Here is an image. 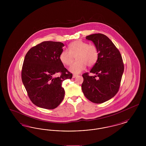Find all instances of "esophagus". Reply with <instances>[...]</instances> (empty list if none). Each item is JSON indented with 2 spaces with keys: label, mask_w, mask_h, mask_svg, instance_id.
I'll return each instance as SVG.
<instances>
[{
  "label": "esophagus",
  "mask_w": 146,
  "mask_h": 146,
  "mask_svg": "<svg viewBox=\"0 0 146 146\" xmlns=\"http://www.w3.org/2000/svg\"><path fill=\"white\" fill-rule=\"evenodd\" d=\"M77 76H78V75H76V74H73V78H76V77Z\"/></svg>",
  "instance_id": "34e87169"
}]
</instances>
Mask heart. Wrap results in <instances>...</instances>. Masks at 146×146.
<instances>
[{
    "instance_id": "1",
    "label": "heart",
    "mask_w": 146,
    "mask_h": 146,
    "mask_svg": "<svg viewBox=\"0 0 146 146\" xmlns=\"http://www.w3.org/2000/svg\"><path fill=\"white\" fill-rule=\"evenodd\" d=\"M67 50H63L60 54V61L64 66H70L73 63L74 57L76 61L70 68V72L78 74L85 69L86 66L92 67L97 63L99 51L97 46L82 40L70 42Z\"/></svg>"
}]
</instances>
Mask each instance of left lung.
<instances>
[{
    "label": "left lung",
    "mask_w": 146,
    "mask_h": 146,
    "mask_svg": "<svg viewBox=\"0 0 146 146\" xmlns=\"http://www.w3.org/2000/svg\"><path fill=\"white\" fill-rule=\"evenodd\" d=\"M92 41L99 51L97 63L90 72L85 73L82 89L84 95L95 104H102L114 97L118 92L124 70L122 57L115 45L104 35L96 33L86 36ZM98 79H96V77Z\"/></svg>",
    "instance_id": "8db88e82"
}]
</instances>
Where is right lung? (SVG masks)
I'll list each match as a JSON object with an SVG mask.
<instances>
[{"label": "right lung", "instance_id": "obj_1", "mask_svg": "<svg viewBox=\"0 0 146 146\" xmlns=\"http://www.w3.org/2000/svg\"><path fill=\"white\" fill-rule=\"evenodd\" d=\"M63 46L61 42H43L29 49L25 56L22 81L29 99L39 107L56 108L64 97L63 80L72 78L59 58ZM57 74L59 76L56 77Z\"/></svg>", "mask_w": 146, "mask_h": 146}]
</instances>
